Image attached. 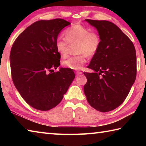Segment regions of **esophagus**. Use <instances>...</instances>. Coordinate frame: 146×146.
I'll return each instance as SVG.
<instances>
[{"label":"esophagus","instance_id":"obj_1","mask_svg":"<svg viewBox=\"0 0 146 146\" xmlns=\"http://www.w3.org/2000/svg\"><path fill=\"white\" fill-rule=\"evenodd\" d=\"M75 73L76 75H81V74H82V72L80 71H75Z\"/></svg>","mask_w":146,"mask_h":146}]
</instances>
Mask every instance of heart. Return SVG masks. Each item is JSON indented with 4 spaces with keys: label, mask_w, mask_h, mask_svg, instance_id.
I'll return each instance as SVG.
<instances>
[{
    "label": "heart",
    "mask_w": 146,
    "mask_h": 146,
    "mask_svg": "<svg viewBox=\"0 0 146 146\" xmlns=\"http://www.w3.org/2000/svg\"><path fill=\"white\" fill-rule=\"evenodd\" d=\"M64 34L66 38L59 36L56 40L57 52L62 56H66L69 43H76V51L78 54L63 60L62 64L72 70L81 69L86 62V56H94L97 52L101 43L100 36L81 24H75L67 29Z\"/></svg>",
    "instance_id": "1"
}]
</instances>
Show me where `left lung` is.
Instances as JSON below:
<instances>
[{"label": "left lung", "mask_w": 146, "mask_h": 146, "mask_svg": "<svg viewBox=\"0 0 146 146\" xmlns=\"http://www.w3.org/2000/svg\"><path fill=\"white\" fill-rule=\"evenodd\" d=\"M98 31L100 48L88 68L94 73L84 75L83 87L88 104L107 112L122 104L135 80L137 66L135 47L115 24L107 21L85 19Z\"/></svg>", "instance_id": "obj_1"}]
</instances>
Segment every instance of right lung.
<instances>
[{
    "label": "right lung",
    "instance_id": "obj_1",
    "mask_svg": "<svg viewBox=\"0 0 146 146\" xmlns=\"http://www.w3.org/2000/svg\"><path fill=\"white\" fill-rule=\"evenodd\" d=\"M70 23L62 19L38 21L21 33L10 54L12 81L30 106L47 111L60 103L75 77L73 71L61 68L55 46L59 33Z\"/></svg>",
    "mask_w": 146,
    "mask_h": 146
}]
</instances>
